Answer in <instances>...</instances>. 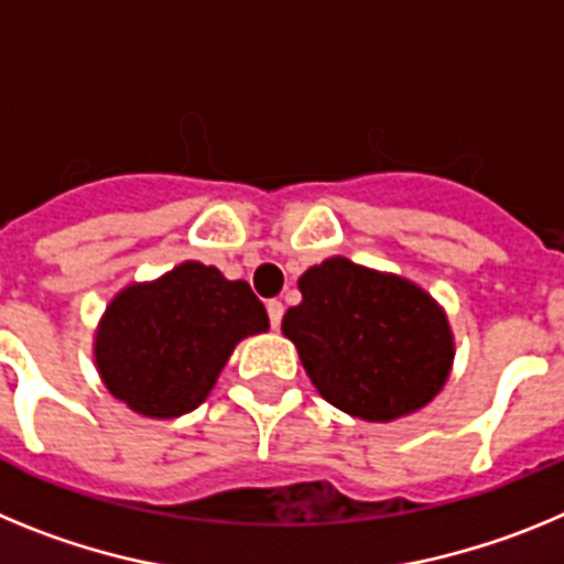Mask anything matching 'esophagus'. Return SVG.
<instances>
[{"label":"esophagus","instance_id":"obj_1","mask_svg":"<svg viewBox=\"0 0 564 564\" xmlns=\"http://www.w3.org/2000/svg\"><path fill=\"white\" fill-rule=\"evenodd\" d=\"M265 311H268V318H271V327L282 325V313H285V305H282L279 299H268Z\"/></svg>","mask_w":564,"mask_h":564}]
</instances>
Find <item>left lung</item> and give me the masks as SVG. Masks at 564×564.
Wrapping results in <instances>:
<instances>
[{
  "label": "left lung",
  "mask_w": 564,
  "mask_h": 564,
  "mask_svg": "<svg viewBox=\"0 0 564 564\" xmlns=\"http://www.w3.org/2000/svg\"><path fill=\"white\" fill-rule=\"evenodd\" d=\"M299 291L282 333L333 406L392 421L441 392L455 347L446 316L421 288L333 257L305 271Z\"/></svg>",
  "instance_id": "1"
}]
</instances>
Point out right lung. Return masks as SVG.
<instances>
[{"label":"right lung","mask_w":564,"mask_h":564,"mask_svg":"<svg viewBox=\"0 0 564 564\" xmlns=\"http://www.w3.org/2000/svg\"><path fill=\"white\" fill-rule=\"evenodd\" d=\"M268 330V313L248 282L183 262L152 285L112 299L96 341L107 390L147 417L200 406L239 338Z\"/></svg>","instance_id":"add662e5"}]
</instances>
